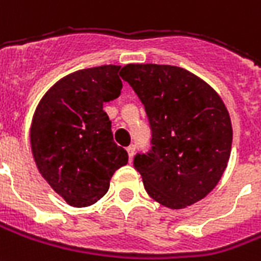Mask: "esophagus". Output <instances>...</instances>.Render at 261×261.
I'll use <instances>...</instances> for the list:
<instances>
[{
  "label": "esophagus",
  "mask_w": 261,
  "mask_h": 261,
  "mask_svg": "<svg viewBox=\"0 0 261 261\" xmlns=\"http://www.w3.org/2000/svg\"><path fill=\"white\" fill-rule=\"evenodd\" d=\"M127 152H128V160L133 161V156H134V152H136V145H130V147H127Z\"/></svg>",
  "instance_id": "34e87169"
}]
</instances>
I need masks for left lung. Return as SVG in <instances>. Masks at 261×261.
<instances>
[{
  "label": "left lung",
  "mask_w": 261,
  "mask_h": 261,
  "mask_svg": "<svg viewBox=\"0 0 261 261\" xmlns=\"http://www.w3.org/2000/svg\"><path fill=\"white\" fill-rule=\"evenodd\" d=\"M120 76L144 105L152 147L134 156L158 203L182 209L218 185L232 149L230 116L206 82L169 65H125Z\"/></svg>",
  "instance_id": "8db88e82"
}]
</instances>
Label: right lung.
I'll use <instances>...</instances> for the list:
<instances>
[{"instance_id":"add662e5","label":"right lung","mask_w":261,"mask_h":261,"mask_svg":"<svg viewBox=\"0 0 261 261\" xmlns=\"http://www.w3.org/2000/svg\"><path fill=\"white\" fill-rule=\"evenodd\" d=\"M120 66L82 69L56 82L42 97L31 125V148L41 175L70 206L103 198L128 154L113 140L103 103L117 99Z\"/></svg>"}]
</instances>
